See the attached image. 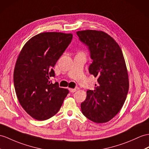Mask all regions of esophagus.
<instances>
[{
  "label": "esophagus",
  "mask_w": 149,
  "mask_h": 149,
  "mask_svg": "<svg viewBox=\"0 0 149 149\" xmlns=\"http://www.w3.org/2000/svg\"><path fill=\"white\" fill-rule=\"evenodd\" d=\"M79 90V88H69V90H70V91L71 92V93H74V92H75L76 91H77V90Z\"/></svg>",
  "instance_id": "34e87169"
}]
</instances>
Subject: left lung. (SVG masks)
I'll return each instance as SVG.
<instances>
[{"instance_id": "8db88e82", "label": "left lung", "mask_w": 149, "mask_h": 149, "mask_svg": "<svg viewBox=\"0 0 149 149\" xmlns=\"http://www.w3.org/2000/svg\"><path fill=\"white\" fill-rule=\"evenodd\" d=\"M86 46L93 60L89 72L97 77L98 85L86 91L81 104L83 115L97 123L110 121L121 110L129 89L127 68L122 50L110 35L102 31L77 32Z\"/></svg>"}]
</instances>
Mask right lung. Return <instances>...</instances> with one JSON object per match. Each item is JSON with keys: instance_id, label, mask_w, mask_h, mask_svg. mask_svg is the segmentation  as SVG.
<instances>
[{"instance_id": "1", "label": "right lung", "mask_w": 149, "mask_h": 149, "mask_svg": "<svg viewBox=\"0 0 149 149\" xmlns=\"http://www.w3.org/2000/svg\"><path fill=\"white\" fill-rule=\"evenodd\" d=\"M72 35L44 32L25 43L14 71V85L18 100L37 120L48 119L57 113L69 93L52 83L53 68L71 42Z\"/></svg>"}]
</instances>
